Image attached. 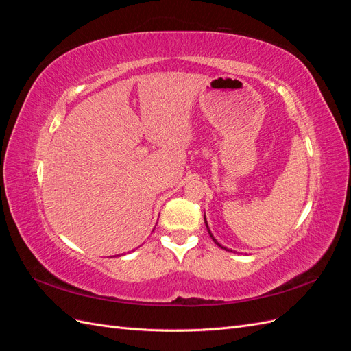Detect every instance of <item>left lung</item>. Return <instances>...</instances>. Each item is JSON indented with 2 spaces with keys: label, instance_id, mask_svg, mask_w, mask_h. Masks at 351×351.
Returning a JSON list of instances; mask_svg holds the SVG:
<instances>
[{
  "label": "left lung",
  "instance_id": "8db88e82",
  "mask_svg": "<svg viewBox=\"0 0 351 351\" xmlns=\"http://www.w3.org/2000/svg\"><path fill=\"white\" fill-rule=\"evenodd\" d=\"M205 224H206V218H205ZM206 228H208V232H209V236L212 237V234H210V231H209V227H208V224H206ZM212 239H214V237H212ZM214 241L217 243V240H215V239H214ZM217 244H218V246H221V244H219V243H217ZM221 247H222V246H221ZM224 249H226V247H224Z\"/></svg>",
  "mask_w": 351,
  "mask_h": 351
}]
</instances>
